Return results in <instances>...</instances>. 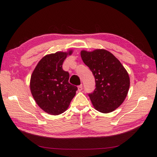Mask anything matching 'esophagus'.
I'll list each match as a JSON object with an SVG mask.
<instances>
[{"label":"esophagus","mask_w":157,"mask_h":157,"mask_svg":"<svg viewBox=\"0 0 157 157\" xmlns=\"http://www.w3.org/2000/svg\"><path fill=\"white\" fill-rule=\"evenodd\" d=\"M82 88H83V86H82V84L79 85V86H78V91H81L82 90Z\"/></svg>","instance_id":"1"}]
</instances>
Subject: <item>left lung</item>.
I'll list each match as a JSON object with an SVG mask.
<instances>
[{
  "label": "left lung",
  "instance_id": "8db88e82",
  "mask_svg": "<svg viewBox=\"0 0 157 157\" xmlns=\"http://www.w3.org/2000/svg\"><path fill=\"white\" fill-rule=\"evenodd\" d=\"M84 63L95 78V89L88 94L95 109L102 113L111 112L121 106L129 88V78L117 58L106 50L81 51Z\"/></svg>",
  "mask_w": 157,
  "mask_h": 157
}]
</instances>
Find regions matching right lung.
Listing matches in <instances>:
<instances>
[{
  "label": "right lung",
  "mask_w": 157,
  "mask_h": 157,
  "mask_svg": "<svg viewBox=\"0 0 157 157\" xmlns=\"http://www.w3.org/2000/svg\"><path fill=\"white\" fill-rule=\"evenodd\" d=\"M71 53L57 52L46 55L32 74V95L39 107L51 115L64 112L78 90L76 86L69 83V73L62 68L67 55Z\"/></svg>",
  "instance_id": "right-lung-1"
}]
</instances>
